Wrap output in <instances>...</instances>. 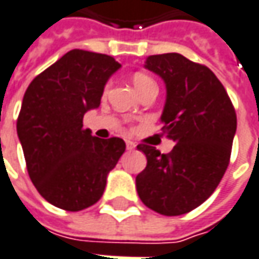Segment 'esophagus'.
<instances>
[{"mask_svg": "<svg viewBox=\"0 0 259 259\" xmlns=\"http://www.w3.org/2000/svg\"><path fill=\"white\" fill-rule=\"evenodd\" d=\"M126 147H127V150H133L136 147V145L132 140H126Z\"/></svg>", "mask_w": 259, "mask_h": 259, "instance_id": "1", "label": "esophagus"}]
</instances>
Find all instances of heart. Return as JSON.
I'll use <instances>...</instances> for the list:
<instances>
[{"label":"heart","instance_id":"b5f03b06","mask_svg":"<svg viewBox=\"0 0 259 259\" xmlns=\"http://www.w3.org/2000/svg\"><path fill=\"white\" fill-rule=\"evenodd\" d=\"M133 84L136 87L139 94H142L145 90H149V89H157L155 80L147 74H143V73H136L133 76Z\"/></svg>","mask_w":259,"mask_h":259}]
</instances>
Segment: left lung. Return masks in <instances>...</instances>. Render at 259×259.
<instances>
[{
    "label": "left lung",
    "mask_w": 259,
    "mask_h": 259,
    "mask_svg": "<svg viewBox=\"0 0 259 259\" xmlns=\"http://www.w3.org/2000/svg\"><path fill=\"white\" fill-rule=\"evenodd\" d=\"M145 68L165 83L160 121L176 145L166 155L139 145L147 165L136 176V189L152 210L183 215L209 198L227 170L236 132L235 109L209 68L182 54L149 56Z\"/></svg>",
    "instance_id": "1"
}]
</instances>
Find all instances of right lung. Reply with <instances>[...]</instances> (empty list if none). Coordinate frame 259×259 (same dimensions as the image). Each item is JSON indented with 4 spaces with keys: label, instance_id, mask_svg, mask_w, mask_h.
<instances>
[{
    "label": "right lung",
    "instance_id": "right-lung-1",
    "mask_svg": "<svg viewBox=\"0 0 259 259\" xmlns=\"http://www.w3.org/2000/svg\"><path fill=\"white\" fill-rule=\"evenodd\" d=\"M121 66L110 56L71 50L32 80L17 120L30 179L60 209L77 212L102 198L107 175L126 150L120 138L99 139L83 117L100 106Z\"/></svg>",
    "mask_w": 259,
    "mask_h": 259
}]
</instances>
